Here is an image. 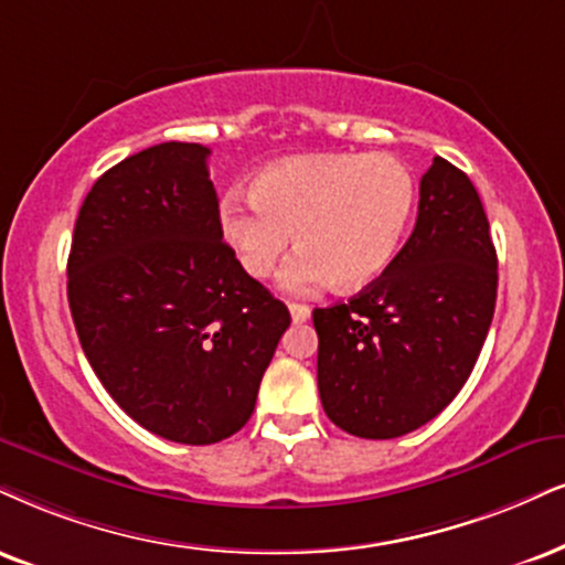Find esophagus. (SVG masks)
I'll return each instance as SVG.
<instances>
[{
  "label": "esophagus",
  "mask_w": 565,
  "mask_h": 565,
  "mask_svg": "<svg viewBox=\"0 0 565 565\" xmlns=\"http://www.w3.org/2000/svg\"><path fill=\"white\" fill-rule=\"evenodd\" d=\"M288 309H290V317H294L296 324H301L311 317V309H309V306H303V303H290Z\"/></svg>",
  "instance_id": "1"
}]
</instances>
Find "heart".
I'll return each instance as SVG.
<instances>
[{
	"mask_svg": "<svg viewBox=\"0 0 565 565\" xmlns=\"http://www.w3.org/2000/svg\"><path fill=\"white\" fill-rule=\"evenodd\" d=\"M414 204V178L390 154L290 157L254 178L250 201L222 204V235L256 280L280 267L296 233L301 250L285 288L309 294L332 280L361 288L395 259Z\"/></svg>",
	"mask_w": 565,
	"mask_h": 565,
	"instance_id": "heart-1",
	"label": "heart"
}]
</instances>
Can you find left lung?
Here are the masks:
<instances>
[{"label": "left lung", "mask_w": 565, "mask_h": 565, "mask_svg": "<svg viewBox=\"0 0 565 565\" xmlns=\"http://www.w3.org/2000/svg\"><path fill=\"white\" fill-rule=\"evenodd\" d=\"M498 298V256L477 188L435 157L406 246L348 303L315 309L324 414L348 435L393 440L466 385Z\"/></svg>", "instance_id": "left-lung-1"}]
</instances>
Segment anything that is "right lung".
<instances>
[{"label":"right lung","mask_w":565,"mask_h":565,"mask_svg":"<svg viewBox=\"0 0 565 565\" xmlns=\"http://www.w3.org/2000/svg\"><path fill=\"white\" fill-rule=\"evenodd\" d=\"M201 143L167 141L96 180L75 220L67 301L90 369L130 419L212 445L250 419L290 311L222 241Z\"/></svg>","instance_id":"right-lung-1"}]
</instances>
